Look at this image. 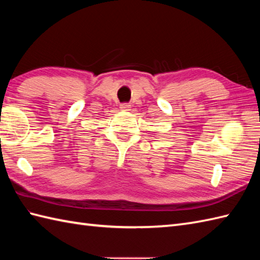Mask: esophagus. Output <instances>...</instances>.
Segmentation results:
<instances>
[{"label":"esophagus","instance_id":"1","mask_svg":"<svg viewBox=\"0 0 260 260\" xmlns=\"http://www.w3.org/2000/svg\"><path fill=\"white\" fill-rule=\"evenodd\" d=\"M132 106L129 104H121L120 105V109L121 110H125V112H128V110H131Z\"/></svg>","mask_w":260,"mask_h":260}]
</instances>
